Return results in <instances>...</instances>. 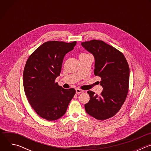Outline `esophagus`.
Listing matches in <instances>:
<instances>
[{
    "label": "esophagus",
    "instance_id": "obj_1",
    "mask_svg": "<svg viewBox=\"0 0 151 151\" xmlns=\"http://www.w3.org/2000/svg\"><path fill=\"white\" fill-rule=\"evenodd\" d=\"M83 91L82 90H81V89H79V88H76V93L77 94H80V93H83Z\"/></svg>",
    "mask_w": 151,
    "mask_h": 151
}]
</instances>
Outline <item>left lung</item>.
Here are the masks:
<instances>
[{"label":"left lung","mask_w":151,"mask_h":151,"mask_svg":"<svg viewBox=\"0 0 151 151\" xmlns=\"http://www.w3.org/2000/svg\"><path fill=\"white\" fill-rule=\"evenodd\" d=\"M81 45L94 56V75L101 78L100 85L103 88L100 95L87 91L90 99L85 104V109L98 120L109 119L119 112L128 94V62L120 51L102 40L85 41Z\"/></svg>","instance_id":"obj_1"}]
</instances>
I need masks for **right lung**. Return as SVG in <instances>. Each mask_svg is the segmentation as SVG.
<instances>
[{
    "label": "right lung",
    "instance_id": "right-lung-1",
    "mask_svg": "<svg viewBox=\"0 0 151 151\" xmlns=\"http://www.w3.org/2000/svg\"><path fill=\"white\" fill-rule=\"evenodd\" d=\"M76 41H47L28 58L23 72V86L27 99L36 113L48 121L65 114L76 93L74 88L64 89L55 82L63 58L72 51Z\"/></svg>",
    "mask_w": 151,
    "mask_h": 151
}]
</instances>
